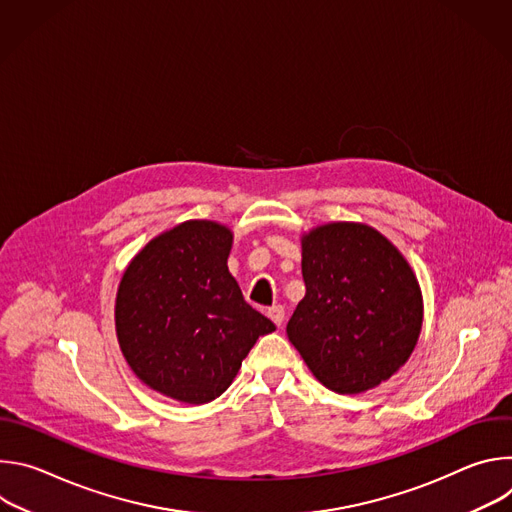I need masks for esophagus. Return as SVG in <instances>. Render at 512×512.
<instances>
[{
    "label": "esophagus",
    "instance_id": "34e87169",
    "mask_svg": "<svg viewBox=\"0 0 512 512\" xmlns=\"http://www.w3.org/2000/svg\"><path fill=\"white\" fill-rule=\"evenodd\" d=\"M267 316L273 320L275 326H281L283 318H285V310H283V306H273L267 310Z\"/></svg>",
    "mask_w": 512,
    "mask_h": 512
}]
</instances>
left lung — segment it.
<instances>
[{"instance_id":"1","label":"left lung","mask_w":512,"mask_h":512,"mask_svg":"<svg viewBox=\"0 0 512 512\" xmlns=\"http://www.w3.org/2000/svg\"><path fill=\"white\" fill-rule=\"evenodd\" d=\"M306 296L287 338L330 391L358 395L409 360L423 324V296L403 253L364 223H326L302 235Z\"/></svg>"}]
</instances>
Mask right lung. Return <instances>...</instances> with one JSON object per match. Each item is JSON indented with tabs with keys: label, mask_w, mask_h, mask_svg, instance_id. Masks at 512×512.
<instances>
[{
	"label": "right lung",
	"mask_w": 512,
	"mask_h": 512,
	"mask_svg": "<svg viewBox=\"0 0 512 512\" xmlns=\"http://www.w3.org/2000/svg\"><path fill=\"white\" fill-rule=\"evenodd\" d=\"M231 249L227 225L194 218L154 237L121 275L119 348L143 385L174 401L221 397L259 336L275 330L243 300Z\"/></svg>",
	"instance_id": "right-lung-1"
}]
</instances>
